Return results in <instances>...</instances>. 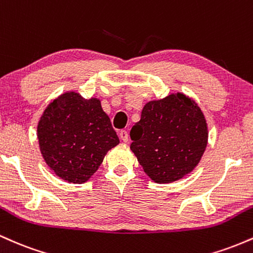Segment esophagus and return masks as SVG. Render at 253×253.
<instances>
[{
    "mask_svg": "<svg viewBox=\"0 0 253 253\" xmlns=\"http://www.w3.org/2000/svg\"><path fill=\"white\" fill-rule=\"evenodd\" d=\"M119 136H120V139L124 143H127V141H128V133H127V130H120V132H119Z\"/></svg>",
    "mask_w": 253,
    "mask_h": 253,
    "instance_id": "obj_1",
    "label": "esophagus"
}]
</instances>
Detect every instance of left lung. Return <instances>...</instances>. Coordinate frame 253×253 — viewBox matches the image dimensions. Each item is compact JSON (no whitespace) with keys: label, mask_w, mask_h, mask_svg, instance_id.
I'll return each mask as SVG.
<instances>
[{"label":"left lung","mask_w":253,"mask_h":253,"mask_svg":"<svg viewBox=\"0 0 253 253\" xmlns=\"http://www.w3.org/2000/svg\"><path fill=\"white\" fill-rule=\"evenodd\" d=\"M130 150L153 182L178 181L196 168L208 143L207 121L183 92L149 101L130 129Z\"/></svg>","instance_id":"obj_1"}]
</instances>
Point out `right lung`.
<instances>
[{
    "mask_svg": "<svg viewBox=\"0 0 253 253\" xmlns=\"http://www.w3.org/2000/svg\"><path fill=\"white\" fill-rule=\"evenodd\" d=\"M46 164L59 178L82 184L96 172L109 150L120 143L100 98L66 91L48 103L37 128Z\"/></svg>",
    "mask_w": 253,
    "mask_h": 253,
    "instance_id": "obj_1",
    "label": "right lung"
}]
</instances>
